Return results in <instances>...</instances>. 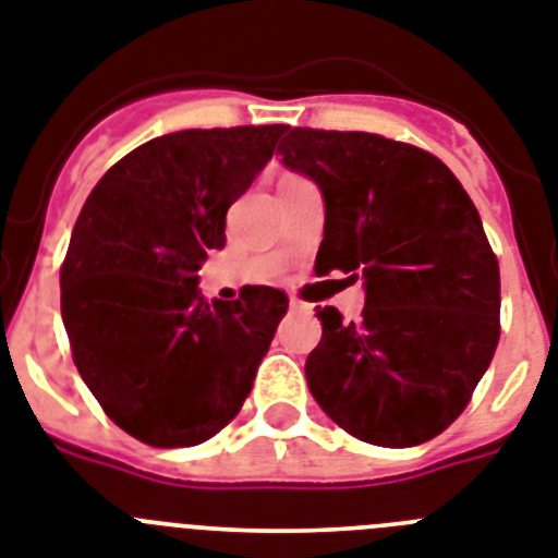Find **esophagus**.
Here are the masks:
<instances>
[{"instance_id": "obj_1", "label": "esophagus", "mask_w": 558, "mask_h": 558, "mask_svg": "<svg viewBox=\"0 0 558 558\" xmlns=\"http://www.w3.org/2000/svg\"><path fill=\"white\" fill-rule=\"evenodd\" d=\"M290 311H307V304H302L299 299H290Z\"/></svg>"}]
</instances>
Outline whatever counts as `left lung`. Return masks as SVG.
Returning a JSON list of instances; mask_svg holds the SVG:
<instances>
[{"mask_svg":"<svg viewBox=\"0 0 558 558\" xmlns=\"http://www.w3.org/2000/svg\"><path fill=\"white\" fill-rule=\"evenodd\" d=\"M282 163L325 197L318 274L364 282L359 322L318 307L304 375L338 426L407 449L469 407L499 341V265L477 208L435 155L369 132L290 130Z\"/></svg>","mask_w":558,"mask_h":558,"instance_id":"obj_1","label":"left lung"}]
</instances>
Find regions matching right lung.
I'll use <instances>...</instances> for the list:
<instances>
[{
	"label": "right lung",
	"mask_w": 558,
	"mask_h": 558,
	"mask_svg": "<svg viewBox=\"0 0 558 558\" xmlns=\"http://www.w3.org/2000/svg\"><path fill=\"white\" fill-rule=\"evenodd\" d=\"M284 126L183 130L98 180L61 265V318L81 378L118 426L157 449L197 446L236 417L288 313L251 284L206 302L199 265Z\"/></svg>",
	"instance_id": "obj_1"
}]
</instances>
